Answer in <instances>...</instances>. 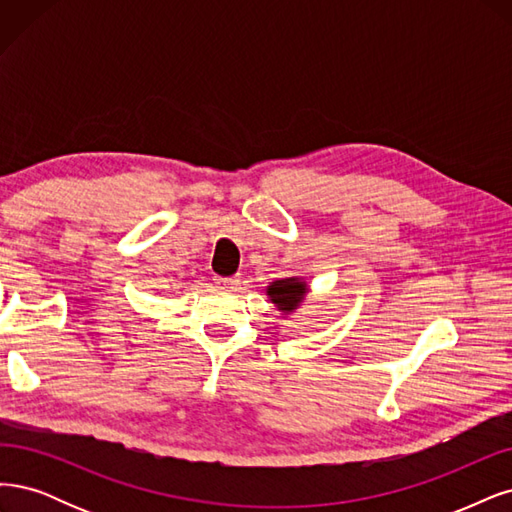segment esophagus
I'll return each instance as SVG.
<instances>
[{
  "instance_id": "esophagus-1",
  "label": "esophagus",
  "mask_w": 512,
  "mask_h": 512,
  "mask_svg": "<svg viewBox=\"0 0 512 512\" xmlns=\"http://www.w3.org/2000/svg\"><path fill=\"white\" fill-rule=\"evenodd\" d=\"M214 280H217L219 289H225V291H236L240 287L238 276H225V278H214Z\"/></svg>"
}]
</instances>
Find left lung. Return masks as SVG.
<instances>
[{"label": "left lung", "mask_w": 512, "mask_h": 512, "mask_svg": "<svg viewBox=\"0 0 512 512\" xmlns=\"http://www.w3.org/2000/svg\"><path fill=\"white\" fill-rule=\"evenodd\" d=\"M310 287L302 276H289V278H278L274 283L266 287V295L270 302L280 310V315H293L298 312L306 300Z\"/></svg>", "instance_id": "left-lung-1"}]
</instances>
